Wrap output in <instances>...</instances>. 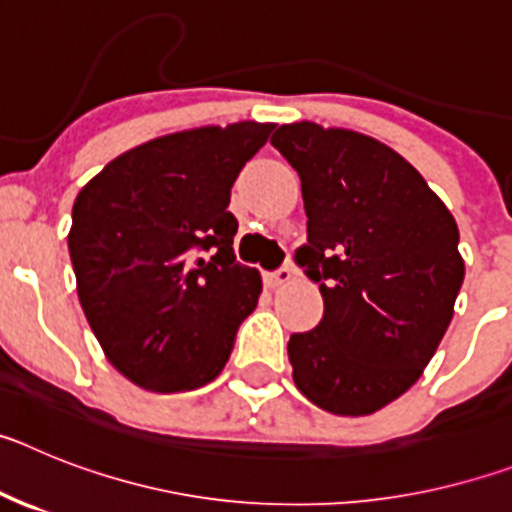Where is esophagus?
Listing matches in <instances>:
<instances>
[{
  "label": "esophagus",
  "instance_id": "1",
  "mask_svg": "<svg viewBox=\"0 0 512 512\" xmlns=\"http://www.w3.org/2000/svg\"><path fill=\"white\" fill-rule=\"evenodd\" d=\"M289 279H292V269H289V266H282V269H277V271H266L264 282L269 284V287L277 289V287H284Z\"/></svg>",
  "mask_w": 512,
  "mask_h": 512
}]
</instances>
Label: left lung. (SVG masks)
Segmentation results:
<instances>
[{
    "mask_svg": "<svg viewBox=\"0 0 512 512\" xmlns=\"http://www.w3.org/2000/svg\"><path fill=\"white\" fill-rule=\"evenodd\" d=\"M271 146L300 174L323 320L289 338L297 390L333 415H372L436 354L464 282L459 228L415 166L369 135L292 122Z\"/></svg>",
    "mask_w": 512,
    "mask_h": 512,
    "instance_id": "obj_1",
    "label": "left lung"
}]
</instances>
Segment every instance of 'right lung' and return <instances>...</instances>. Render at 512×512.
Returning <instances> with one entry per match:
<instances>
[{
	"label": "right lung",
	"instance_id": "1",
	"mask_svg": "<svg viewBox=\"0 0 512 512\" xmlns=\"http://www.w3.org/2000/svg\"><path fill=\"white\" fill-rule=\"evenodd\" d=\"M271 122L192 128L135 146L74 202L76 292L104 356L151 392L212 382L259 302L261 274L235 261L230 187Z\"/></svg>",
	"mask_w": 512,
	"mask_h": 512
}]
</instances>
